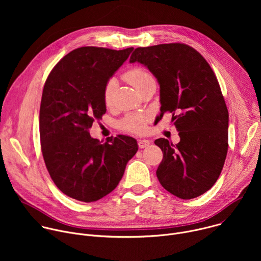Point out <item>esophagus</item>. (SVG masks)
Returning <instances> with one entry per match:
<instances>
[{"mask_svg":"<svg viewBox=\"0 0 261 261\" xmlns=\"http://www.w3.org/2000/svg\"><path fill=\"white\" fill-rule=\"evenodd\" d=\"M151 144V141L150 140H146V139H142V140H139L138 141V146L139 148H144L146 146H148Z\"/></svg>","mask_w":261,"mask_h":261,"instance_id":"1","label":"esophagus"}]
</instances>
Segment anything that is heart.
<instances>
[{"label":"heart","instance_id":"1","mask_svg":"<svg viewBox=\"0 0 261 261\" xmlns=\"http://www.w3.org/2000/svg\"><path fill=\"white\" fill-rule=\"evenodd\" d=\"M125 79L129 84H131L138 91H140L143 87H145L150 83L155 82L151 72H148L146 69L141 67H134L128 70L125 73ZM116 86H117V82L114 79H110L105 85L104 92H103V100L106 106H109L111 102H113V96H114ZM146 119L147 117L145 115L130 114V115H127L120 122V127L123 130L128 132L141 133L145 130Z\"/></svg>","mask_w":261,"mask_h":261}]
</instances>
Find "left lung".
I'll list each match as a JSON object with an SVG mask.
<instances>
[{"instance_id": "8db88e82", "label": "left lung", "mask_w": 261, "mask_h": 261, "mask_svg": "<svg viewBox=\"0 0 261 261\" xmlns=\"http://www.w3.org/2000/svg\"><path fill=\"white\" fill-rule=\"evenodd\" d=\"M150 70L160 86V121L164 114L179 135L173 144L155 140L163 152L156 174L162 187L181 199L195 198L217 181L228 150V110L205 59L182 43L136 48L130 63Z\"/></svg>"}]
</instances>
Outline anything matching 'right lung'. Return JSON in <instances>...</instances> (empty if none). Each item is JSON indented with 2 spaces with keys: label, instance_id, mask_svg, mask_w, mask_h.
Listing matches in <instances>:
<instances>
[{
  "label": "right lung",
  "instance_id": "1",
  "mask_svg": "<svg viewBox=\"0 0 261 261\" xmlns=\"http://www.w3.org/2000/svg\"><path fill=\"white\" fill-rule=\"evenodd\" d=\"M132 50L76 48L45 82L39 115L42 155L57 187L73 199L92 202L115 190L138 150L130 136H111L102 143L89 133L106 113L105 85Z\"/></svg>",
  "mask_w": 261,
  "mask_h": 261
}]
</instances>
